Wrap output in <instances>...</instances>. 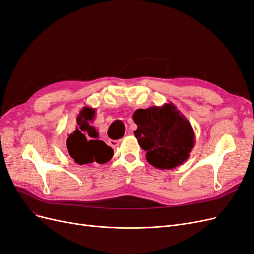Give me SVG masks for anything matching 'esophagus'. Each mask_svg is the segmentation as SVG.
Here are the masks:
<instances>
[{
  "instance_id": "obj_1",
  "label": "esophagus",
  "mask_w": 254,
  "mask_h": 254,
  "mask_svg": "<svg viewBox=\"0 0 254 254\" xmlns=\"http://www.w3.org/2000/svg\"><path fill=\"white\" fill-rule=\"evenodd\" d=\"M109 145L111 146L112 148H117L118 146L120 145V141L119 140H109Z\"/></svg>"
}]
</instances>
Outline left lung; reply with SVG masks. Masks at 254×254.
Segmentation results:
<instances>
[{
  "mask_svg": "<svg viewBox=\"0 0 254 254\" xmlns=\"http://www.w3.org/2000/svg\"><path fill=\"white\" fill-rule=\"evenodd\" d=\"M132 119L137 125L133 133L150 165L172 170L189 159L195 133L189 120L173 103L137 109Z\"/></svg>",
  "mask_w": 254,
  "mask_h": 254,
  "instance_id": "left-lung-1",
  "label": "left lung"
}]
</instances>
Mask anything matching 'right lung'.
Instances as JSON below:
<instances>
[{
	"label": "right lung",
	"instance_id": "add662e5",
	"mask_svg": "<svg viewBox=\"0 0 254 254\" xmlns=\"http://www.w3.org/2000/svg\"><path fill=\"white\" fill-rule=\"evenodd\" d=\"M94 120L95 109L83 107L76 118V129L66 139L68 155L77 164H104L113 157V149L99 140L97 130L92 125Z\"/></svg>",
	"mask_w": 254,
	"mask_h": 254
}]
</instances>
